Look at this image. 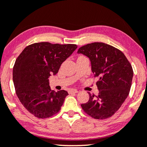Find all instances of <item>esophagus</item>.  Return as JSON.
I'll return each mask as SVG.
<instances>
[{"label": "esophagus", "mask_w": 147, "mask_h": 147, "mask_svg": "<svg viewBox=\"0 0 147 147\" xmlns=\"http://www.w3.org/2000/svg\"><path fill=\"white\" fill-rule=\"evenodd\" d=\"M79 92H78V90H75V89H70V90H69V91H68V93L69 94H72V93H78Z\"/></svg>", "instance_id": "obj_1"}]
</instances>
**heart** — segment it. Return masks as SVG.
<instances>
[{
    "instance_id": "b5f03b06",
    "label": "heart",
    "mask_w": 147,
    "mask_h": 147,
    "mask_svg": "<svg viewBox=\"0 0 147 147\" xmlns=\"http://www.w3.org/2000/svg\"><path fill=\"white\" fill-rule=\"evenodd\" d=\"M84 57V56H82V55H81V56H79V57Z\"/></svg>"
}]
</instances>
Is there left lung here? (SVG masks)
Masks as SVG:
<instances>
[{
	"mask_svg": "<svg viewBox=\"0 0 147 147\" xmlns=\"http://www.w3.org/2000/svg\"><path fill=\"white\" fill-rule=\"evenodd\" d=\"M90 59L99 94H90L88 102L81 105L84 112L96 119L111 117L129 95L133 77L131 65L119 49L104 42H92L78 49Z\"/></svg>",
	"mask_w": 147,
	"mask_h": 147,
	"instance_id": "1",
	"label": "left lung"
}]
</instances>
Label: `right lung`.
<instances>
[{
  "label": "right lung",
  "instance_id": "add662e5",
  "mask_svg": "<svg viewBox=\"0 0 147 147\" xmlns=\"http://www.w3.org/2000/svg\"><path fill=\"white\" fill-rule=\"evenodd\" d=\"M77 48L75 44L35 42L25 47L17 57L13 68L16 95L34 117L49 118L60 111L68 94L65 90L52 91L48 79L58 72Z\"/></svg>",
  "mask_w": 147,
  "mask_h": 147
}]
</instances>
